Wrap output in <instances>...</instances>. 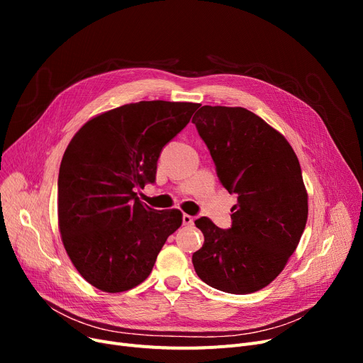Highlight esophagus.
<instances>
[{"label": "esophagus", "mask_w": 363, "mask_h": 363, "mask_svg": "<svg viewBox=\"0 0 363 363\" xmlns=\"http://www.w3.org/2000/svg\"><path fill=\"white\" fill-rule=\"evenodd\" d=\"M182 223H184V225H193V223H194V218H193L191 215L184 213V215H182Z\"/></svg>", "instance_id": "34e87169"}]
</instances>
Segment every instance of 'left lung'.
I'll list each match as a JSON object with an SVG mask.
<instances>
[{"mask_svg": "<svg viewBox=\"0 0 363 363\" xmlns=\"http://www.w3.org/2000/svg\"><path fill=\"white\" fill-rule=\"evenodd\" d=\"M220 184L237 194L233 225L196 220L204 244L193 255L211 287L249 294L271 284L294 253L308 220V193L294 150L278 130L242 107L203 106L193 118Z\"/></svg>", "mask_w": 363, "mask_h": 363, "instance_id": "obj_1", "label": "left lung"}]
</instances>
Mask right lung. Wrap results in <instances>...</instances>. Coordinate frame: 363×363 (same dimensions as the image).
<instances>
[{"label":"right lung","mask_w":363,"mask_h":363,"mask_svg":"<svg viewBox=\"0 0 363 363\" xmlns=\"http://www.w3.org/2000/svg\"><path fill=\"white\" fill-rule=\"evenodd\" d=\"M196 103L140 101L88 121L67 145L59 172V226L78 272L95 289L121 293L151 272L177 208L156 211L135 189L155 184L163 147L188 125Z\"/></svg>","instance_id":"right-lung-1"}]
</instances>
